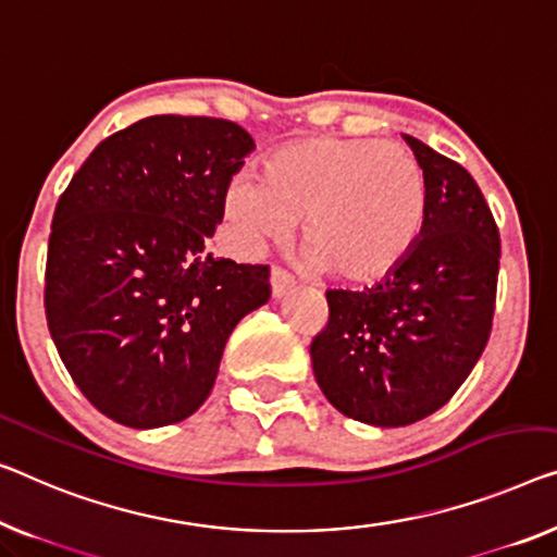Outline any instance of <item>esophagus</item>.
I'll use <instances>...</instances> for the list:
<instances>
[{
  "mask_svg": "<svg viewBox=\"0 0 557 557\" xmlns=\"http://www.w3.org/2000/svg\"><path fill=\"white\" fill-rule=\"evenodd\" d=\"M270 280H272V295H275V297H282L287 293V289L295 287V277L282 268H272Z\"/></svg>",
  "mask_w": 557,
  "mask_h": 557,
  "instance_id": "1",
  "label": "esophagus"
}]
</instances>
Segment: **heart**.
<instances>
[{
  "label": "heart",
  "mask_w": 557,
  "mask_h": 557,
  "mask_svg": "<svg viewBox=\"0 0 557 557\" xmlns=\"http://www.w3.org/2000/svg\"><path fill=\"white\" fill-rule=\"evenodd\" d=\"M428 174L410 147L364 137H312L280 147L262 180L237 177L225 212L247 247L287 239L302 222L307 260L343 282L393 272L428 222Z\"/></svg>",
  "instance_id": "b5f03b06"
}]
</instances>
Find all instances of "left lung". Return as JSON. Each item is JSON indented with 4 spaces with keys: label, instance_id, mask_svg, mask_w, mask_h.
I'll return each instance as SVG.
<instances>
[{
    "label": "left lung",
    "instance_id": "1",
    "mask_svg": "<svg viewBox=\"0 0 557 557\" xmlns=\"http://www.w3.org/2000/svg\"><path fill=\"white\" fill-rule=\"evenodd\" d=\"M430 205L412 252L364 289H327V322L310 345L327 400L377 428L418 422L450 400L493 330L500 232L472 174L420 139Z\"/></svg>",
    "mask_w": 557,
    "mask_h": 557
}]
</instances>
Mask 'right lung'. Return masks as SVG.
I'll use <instances>...</instances> for the list:
<instances>
[{"instance_id": "obj_1", "label": "right lung", "mask_w": 557, "mask_h": 557, "mask_svg": "<svg viewBox=\"0 0 557 557\" xmlns=\"http://www.w3.org/2000/svg\"><path fill=\"white\" fill-rule=\"evenodd\" d=\"M252 149L230 120L154 114L102 139L57 202L47 327L74 385L114 422L189 418L230 332L270 300L268 264L207 252Z\"/></svg>"}]
</instances>
